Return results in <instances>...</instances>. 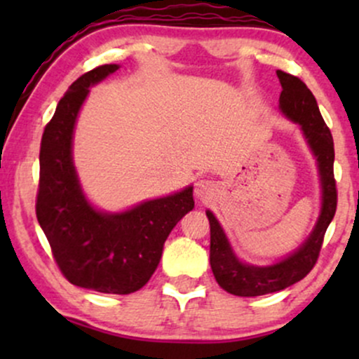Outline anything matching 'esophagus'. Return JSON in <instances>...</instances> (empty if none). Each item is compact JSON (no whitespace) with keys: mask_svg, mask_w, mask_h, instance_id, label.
<instances>
[{"mask_svg":"<svg viewBox=\"0 0 359 359\" xmlns=\"http://www.w3.org/2000/svg\"><path fill=\"white\" fill-rule=\"evenodd\" d=\"M216 191H217V185L214 184L212 180L203 179L196 184V196L203 201L211 199L214 194H216Z\"/></svg>","mask_w":359,"mask_h":359,"instance_id":"obj_1","label":"esophagus"}]
</instances>
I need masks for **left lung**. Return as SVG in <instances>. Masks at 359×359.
Wrapping results in <instances>:
<instances>
[{
  "mask_svg": "<svg viewBox=\"0 0 359 359\" xmlns=\"http://www.w3.org/2000/svg\"><path fill=\"white\" fill-rule=\"evenodd\" d=\"M282 84L280 93V109L283 114L302 126L309 145L319 162L320 180H323V211L317 221L316 229L309 240L294 255L271 266H250L238 262L233 255L229 243L222 233L219 222L208 214L211 226V250L209 259L216 282L226 292L240 297H257L271 294L294 285L314 269L324 243V234L331 224L337 208V189L334 179V142L320 114L314 94L299 77L283 71H277Z\"/></svg>",
  "mask_w": 359,
  "mask_h": 359,
  "instance_id": "left-lung-1",
  "label": "left lung"
}]
</instances>
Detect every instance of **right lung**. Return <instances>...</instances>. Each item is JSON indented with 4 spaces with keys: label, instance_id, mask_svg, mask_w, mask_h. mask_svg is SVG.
Segmentation results:
<instances>
[{
    "label": "right lung",
    "instance_id": "obj_1",
    "mask_svg": "<svg viewBox=\"0 0 359 359\" xmlns=\"http://www.w3.org/2000/svg\"><path fill=\"white\" fill-rule=\"evenodd\" d=\"M118 69L104 64L69 86L45 126L40 143V180L35 212L52 257L69 282L102 294H131L150 280L163 243L194 208L192 187L121 214H102L82 196L72 165L77 113L96 84Z\"/></svg>",
    "mask_w": 359,
    "mask_h": 359
}]
</instances>
